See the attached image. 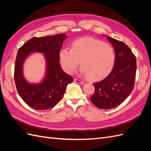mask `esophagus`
<instances>
[{
  "mask_svg": "<svg viewBox=\"0 0 151 151\" xmlns=\"http://www.w3.org/2000/svg\"><path fill=\"white\" fill-rule=\"evenodd\" d=\"M74 82L76 83H78V84H84V82H83L82 81L79 80V79H74Z\"/></svg>",
  "mask_w": 151,
  "mask_h": 151,
  "instance_id": "1",
  "label": "esophagus"
}]
</instances>
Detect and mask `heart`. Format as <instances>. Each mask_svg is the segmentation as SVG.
I'll list each match as a JSON object with an SVG mask.
<instances>
[{
	"instance_id": "obj_1",
	"label": "heart",
	"mask_w": 151,
	"mask_h": 151,
	"mask_svg": "<svg viewBox=\"0 0 151 151\" xmlns=\"http://www.w3.org/2000/svg\"><path fill=\"white\" fill-rule=\"evenodd\" d=\"M59 57L62 68L67 74H73L81 61V72L93 81L106 77L112 70L115 62L112 47L91 37L75 40L71 49L60 50Z\"/></svg>"
}]
</instances>
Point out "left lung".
Segmentation results:
<instances>
[{"mask_svg": "<svg viewBox=\"0 0 151 151\" xmlns=\"http://www.w3.org/2000/svg\"><path fill=\"white\" fill-rule=\"evenodd\" d=\"M115 51V62L111 72L103 80L94 83V93L91 101L100 109L117 107L129 96L134 88L136 57L130 48L121 41L108 36Z\"/></svg>", "mask_w": 151, "mask_h": 151, "instance_id": "obj_1", "label": "left lung"}]
</instances>
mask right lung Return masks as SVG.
<instances>
[{
    "mask_svg": "<svg viewBox=\"0 0 151 151\" xmlns=\"http://www.w3.org/2000/svg\"><path fill=\"white\" fill-rule=\"evenodd\" d=\"M66 38L65 34L34 37L18 50L14 73L15 84L20 97L31 108L43 110L54 107L62 98L67 86L73 81L59 63V54ZM31 52L45 54L47 60V75L39 85L29 84L22 76L23 62Z\"/></svg>",
    "mask_w": 151,
    "mask_h": 151,
    "instance_id": "right-lung-1",
    "label": "right lung"
}]
</instances>
